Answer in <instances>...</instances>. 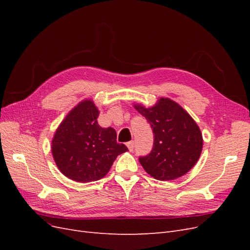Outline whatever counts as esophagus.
Here are the masks:
<instances>
[{
  "label": "esophagus",
  "instance_id": "34e87169",
  "mask_svg": "<svg viewBox=\"0 0 250 250\" xmlns=\"http://www.w3.org/2000/svg\"><path fill=\"white\" fill-rule=\"evenodd\" d=\"M126 145H127L128 149H129V151H131V152H132L133 148H134V143H133V142H128V143L126 144Z\"/></svg>",
  "mask_w": 250,
  "mask_h": 250
}]
</instances>
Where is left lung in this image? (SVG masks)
Returning <instances> with one entry per match:
<instances>
[{
    "label": "left lung",
    "mask_w": 250,
    "mask_h": 250,
    "mask_svg": "<svg viewBox=\"0 0 250 250\" xmlns=\"http://www.w3.org/2000/svg\"><path fill=\"white\" fill-rule=\"evenodd\" d=\"M150 123L154 135L153 148L139 160L150 176L157 180H173L185 175L199 160L202 134L193 118L169 98H161L152 107L135 104Z\"/></svg>",
    "instance_id": "8db88e82"
}]
</instances>
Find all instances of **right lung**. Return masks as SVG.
Segmentation results:
<instances>
[{"label":"right lung","mask_w":250,"mask_h":250,"mask_svg":"<svg viewBox=\"0 0 250 250\" xmlns=\"http://www.w3.org/2000/svg\"><path fill=\"white\" fill-rule=\"evenodd\" d=\"M95 103H78L56 129L52 140V154L57 168L64 176L78 183H90L108 173L119 154L128 151L117 143L111 127L102 128Z\"/></svg>","instance_id":"obj_1"}]
</instances>
